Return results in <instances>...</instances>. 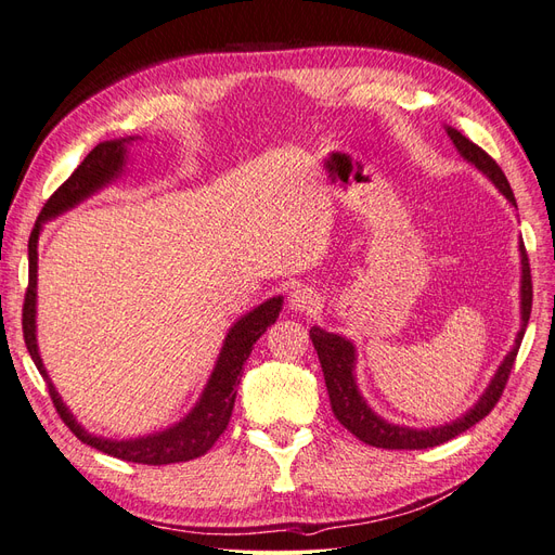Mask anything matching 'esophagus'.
I'll list each match as a JSON object with an SVG mask.
<instances>
[{
  "label": "esophagus",
  "instance_id": "1",
  "mask_svg": "<svg viewBox=\"0 0 555 555\" xmlns=\"http://www.w3.org/2000/svg\"><path fill=\"white\" fill-rule=\"evenodd\" d=\"M289 308L294 312H314L319 308V294L312 287L300 284L289 294Z\"/></svg>",
  "mask_w": 555,
  "mask_h": 555
}]
</instances>
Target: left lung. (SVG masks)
Masks as SVG:
<instances>
[{
    "label": "left lung",
    "instance_id": "8db88e82",
    "mask_svg": "<svg viewBox=\"0 0 555 555\" xmlns=\"http://www.w3.org/2000/svg\"><path fill=\"white\" fill-rule=\"evenodd\" d=\"M444 131L449 141L456 147V153L477 169L481 176L491 180L493 188L507 198V204L516 208V198L509 188V182L502 173L500 166L483 153L479 145H475L469 139H465L459 129H453L444 125ZM518 257H520V284H518V304H520V328L516 331V338L512 349L505 354V359L500 361L498 371L493 373L491 382L486 384L483 393L477 398V402L469 410H465L461 416L453 418L449 424L440 426H430V428H414V426H400L386 422L384 416H379L367 400L363 398L359 384H357V345L340 333H331L322 326H312L310 328V338L317 349L319 363H322L324 379H326V389L331 398V408L338 422L349 430L354 433L357 438L371 447H382V449H428V447H438L456 435L465 433L469 426H475L477 422L493 410L498 398L502 396V389H505L509 371L514 365V359L518 354L520 340H524V333L530 319V308H532V282H530V263L524 241L518 238Z\"/></svg>",
    "mask_w": 555,
    "mask_h": 555
}]
</instances>
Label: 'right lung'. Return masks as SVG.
<instances>
[{
  "instance_id": "add662e5",
  "label": "right lung",
  "mask_w": 555,
  "mask_h": 555,
  "mask_svg": "<svg viewBox=\"0 0 555 555\" xmlns=\"http://www.w3.org/2000/svg\"><path fill=\"white\" fill-rule=\"evenodd\" d=\"M133 141H141V137H127V139H113L99 143L92 153L80 162L78 169L72 173L62 188L48 198L39 220L31 229L29 236V287L25 294V308H23V333L25 345L31 361L39 367L41 377L48 384L50 398H53L55 408L62 416V422L72 428V433L80 442H86L99 451L108 453V456L143 463V465H169L182 463L204 456V453L217 442V438L227 430V424L233 412V402H236V386L243 373V363L251 354V347L266 333V328L278 322L282 312L284 296H271L263 304L255 306L249 312L241 314L236 322L224 335V343L217 361L212 365V373L201 391L194 408L184 414L180 422L166 426L162 430L139 435V438L127 440H113L104 435L90 433L82 426L69 405L62 400L60 391L55 389L53 379H50L37 340V280H39V236L43 224L55 220L62 212L80 206L96 192H102L115 180H120L127 173L129 164V147Z\"/></svg>"
}]
</instances>
